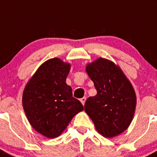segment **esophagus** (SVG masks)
<instances>
[{
    "mask_svg": "<svg viewBox=\"0 0 157 157\" xmlns=\"http://www.w3.org/2000/svg\"><path fill=\"white\" fill-rule=\"evenodd\" d=\"M85 101H86V97H83L80 99V102H81V103H82L83 105H84V103H85Z\"/></svg>",
    "mask_w": 157,
    "mask_h": 157,
    "instance_id": "obj_1",
    "label": "esophagus"
}]
</instances>
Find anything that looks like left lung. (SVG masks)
Returning <instances> with one entry per match:
<instances>
[{"mask_svg": "<svg viewBox=\"0 0 157 157\" xmlns=\"http://www.w3.org/2000/svg\"><path fill=\"white\" fill-rule=\"evenodd\" d=\"M86 71L97 94L87 99L84 111L99 133L115 137L125 131L133 119L137 103L133 86L120 68L105 58L88 64Z\"/></svg>", "mask_w": 157, "mask_h": 157, "instance_id": "8db88e82", "label": "left lung"}]
</instances>
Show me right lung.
<instances>
[{"instance_id":"add662e5","label":"right lung","mask_w":157,"mask_h":157,"mask_svg":"<svg viewBox=\"0 0 157 157\" xmlns=\"http://www.w3.org/2000/svg\"><path fill=\"white\" fill-rule=\"evenodd\" d=\"M70 65L59 58L45 62L28 81L23 107L32 127L49 138L57 137L74 115L84 110L66 83Z\"/></svg>"}]
</instances>
